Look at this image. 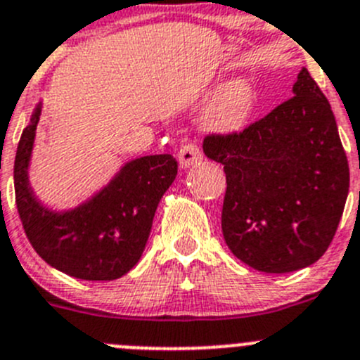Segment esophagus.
Here are the masks:
<instances>
[{
  "label": "esophagus",
  "mask_w": 360,
  "mask_h": 360,
  "mask_svg": "<svg viewBox=\"0 0 360 360\" xmlns=\"http://www.w3.org/2000/svg\"><path fill=\"white\" fill-rule=\"evenodd\" d=\"M200 160H202V150H200L199 143L188 142L179 149V165L184 169L190 165H195Z\"/></svg>",
  "instance_id": "obj_1"
}]
</instances>
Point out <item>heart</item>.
<instances>
[{"label":"heart","mask_w":360,"mask_h":360,"mask_svg":"<svg viewBox=\"0 0 360 360\" xmlns=\"http://www.w3.org/2000/svg\"><path fill=\"white\" fill-rule=\"evenodd\" d=\"M256 106V94L247 79H233L221 86L207 108L204 122L211 131L231 133L245 127Z\"/></svg>","instance_id":"heart-1"}]
</instances>
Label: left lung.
Returning <instances> with one entry per match:
<instances>
[{"label":"left lung","instance_id":"obj_1","mask_svg":"<svg viewBox=\"0 0 360 360\" xmlns=\"http://www.w3.org/2000/svg\"><path fill=\"white\" fill-rule=\"evenodd\" d=\"M202 147L226 170L221 233L238 259L288 274L323 256L350 170L330 104L307 69L291 99L241 131L206 134Z\"/></svg>","mask_w":360,"mask_h":360}]
</instances>
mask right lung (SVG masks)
<instances>
[{
    "label": "right lung",
    "mask_w": 360,
    "mask_h": 360,
    "mask_svg": "<svg viewBox=\"0 0 360 360\" xmlns=\"http://www.w3.org/2000/svg\"><path fill=\"white\" fill-rule=\"evenodd\" d=\"M40 106L22 129L13 186L26 238L44 261L83 281H113L139 263L149 238L161 197L177 176L172 154L133 160L92 200L67 213L40 206L28 186L32 153Z\"/></svg>",
    "instance_id": "add662e5"
}]
</instances>
